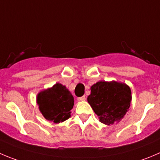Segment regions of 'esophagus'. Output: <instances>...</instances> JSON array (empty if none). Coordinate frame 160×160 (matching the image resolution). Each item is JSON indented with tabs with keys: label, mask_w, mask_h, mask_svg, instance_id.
I'll return each mask as SVG.
<instances>
[{
	"label": "esophagus",
	"mask_w": 160,
	"mask_h": 160,
	"mask_svg": "<svg viewBox=\"0 0 160 160\" xmlns=\"http://www.w3.org/2000/svg\"><path fill=\"white\" fill-rule=\"evenodd\" d=\"M86 97H85V96H83V97H78V101H85V100H86Z\"/></svg>",
	"instance_id": "obj_1"
}]
</instances>
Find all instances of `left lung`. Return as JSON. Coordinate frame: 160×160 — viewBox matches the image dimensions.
Wrapping results in <instances>:
<instances>
[{
  "instance_id": "8db88e82",
  "label": "left lung",
  "mask_w": 160,
  "mask_h": 160,
  "mask_svg": "<svg viewBox=\"0 0 160 160\" xmlns=\"http://www.w3.org/2000/svg\"><path fill=\"white\" fill-rule=\"evenodd\" d=\"M88 97L90 104L100 122L110 126L118 122L130 107L132 96L127 84L118 82L100 81L92 85Z\"/></svg>"
}]
</instances>
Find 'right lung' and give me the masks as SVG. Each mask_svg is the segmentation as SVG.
Masks as SVG:
<instances>
[{
  "label": "right lung",
  "mask_w": 160,
  "mask_h": 160,
  "mask_svg": "<svg viewBox=\"0 0 160 160\" xmlns=\"http://www.w3.org/2000/svg\"><path fill=\"white\" fill-rule=\"evenodd\" d=\"M37 104L45 118L60 123L71 117L74 97L66 86L56 83L38 94Z\"/></svg>",
  "instance_id": "1"
}]
</instances>
